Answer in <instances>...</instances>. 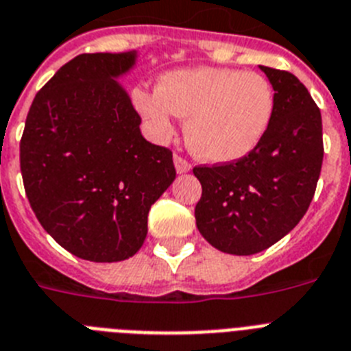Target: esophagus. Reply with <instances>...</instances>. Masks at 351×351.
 I'll return each instance as SVG.
<instances>
[{
    "label": "esophagus",
    "mask_w": 351,
    "mask_h": 351,
    "mask_svg": "<svg viewBox=\"0 0 351 351\" xmlns=\"http://www.w3.org/2000/svg\"><path fill=\"white\" fill-rule=\"evenodd\" d=\"M175 167L178 173H187V171H191V164L184 157H180V155H175Z\"/></svg>",
    "instance_id": "esophagus-1"
}]
</instances>
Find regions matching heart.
<instances>
[{
	"label": "heart",
	"instance_id": "heart-1",
	"mask_svg": "<svg viewBox=\"0 0 351 351\" xmlns=\"http://www.w3.org/2000/svg\"><path fill=\"white\" fill-rule=\"evenodd\" d=\"M132 99L157 139L173 135L176 116L187 117V146L214 164L241 160L257 149L276 103L267 78L228 67L171 71L157 89H135Z\"/></svg>",
	"mask_w": 351,
	"mask_h": 351
}]
</instances>
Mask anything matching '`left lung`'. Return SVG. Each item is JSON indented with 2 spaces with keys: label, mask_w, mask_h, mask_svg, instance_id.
<instances>
[{
  "label": "left lung",
  "mask_w": 351,
  "mask_h": 351,
  "mask_svg": "<svg viewBox=\"0 0 351 351\" xmlns=\"http://www.w3.org/2000/svg\"><path fill=\"white\" fill-rule=\"evenodd\" d=\"M275 90L269 132L248 157L196 166L199 234L219 252L253 255L289 234L305 216L323 164L321 112L289 73L261 66Z\"/></svg>",
  "instance_id": "8db88e82"
}]
</instances>
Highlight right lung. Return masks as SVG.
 Wrapping results in <instances>:
<instances>
[{
    "instance_id": "1",
    "label": "right lung",
    "mask_w": 351,
    "mask_h": 351,
    "mask_svg": "<svg viewBox=\"0 0 351 351\" xmlns=\"http://www.w3.org/2000/svg\"><path fill=\"white\" fill-rule=\"evenodd\" d=\"M137 53H84L37 93L21 137V175L43 228L93 262L125 261L148 234V212L176 176L173 153L144 139L116 78Z\"/></svg>"
}]
</instances>
